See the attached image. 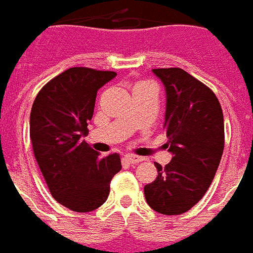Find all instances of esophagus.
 I'll use <instances>...</instances> for the list:
<instances>
[{
	"label": "esophagus",
	"instance_id": "34e87169",
	"mask_svg": "<svg viewBox=\"0 0 253 253\" xmlns=\"http://www.w3.org/2000/svg\"><path fill=\"white\" fill-rule=\"evenodd\" d=\"M125 159L129 162V164H139L141 162L144 158H141V157H137V155H132V154H128V155H125Z\"/></svg>",
	"mask_w": 253,
	"mask_h": 253
}]
</instances>
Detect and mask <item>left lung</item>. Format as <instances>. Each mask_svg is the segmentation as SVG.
Returning a JSON list of instances; mask_svg holds the SVG:
<instances>
[{
    "label": "left lung",
    "instance_id": "left-lung-1",
    "mask_svg": "<svg viewBox=\"0 0 253 253\" xmlns=\"http://www.w3.org/2000/svg\"><path fill=\"white\" fill-rule=\"evenodd\" d=\"M164 83V128L173 158L144 187L148 206L159 214L180 215L203 198L219 166L225 146L223 113L211 89L180 68L152 69Z\"/></svg>",
    "mask_w": 253,
    "mask_h": 253
}]
</instances>
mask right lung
Wrapping results in <instances>:
<instances>
[{
  "label": "right lung",
  "instance_id": "1",
  "mask_svg": "<svg viewBox=\"0 0 253 253\" xmlns=\"http://www.w3.org/2000/svg\"><path fill=\"white\" fill-rule=\"evenodd\" d=\"M117 76L110 71L71 68L38 92L30 116V137L51 196L76 212L106 202L110 181L121 170L118 154L105 158L84 140L96 92Z\"/></svg>",
  "mask_w": 253,
  "mask_h": 253
}]
</instances>
